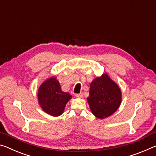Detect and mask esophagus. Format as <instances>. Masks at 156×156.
<instances>
[{
	"instance_id": "1",
	"label": "esophagus",
	"mask_w": 156,
	"mask_h": 156,
	"mask_svg": "<svg viewBox=\"0 0 156 156\" xmlns=\"http://www.w3.org/2000/svg\"><path fill=\"white\" fill-rule=\"evenodd\" d=\"M75 96L76 97V98H83V93H80L75 94Z\"/></svg>"
}]
</instances>
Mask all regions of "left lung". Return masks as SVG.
<instances>
[{"label":"left lung","instance_id":"obj_1","mask_svg":"<svg viewBox=\"0 0 156 156\" xmlns=\"http://www.w3.org/2000/svg\"><path fill=\"white\" fill-rule=\"evenodd\" d=\"M121 94L119 86L106 74L95 79L87 98L92 113L99 119L111 115L120 105Z\"/></svg>","mask_w":156,"mask_h":156}]
</instances>
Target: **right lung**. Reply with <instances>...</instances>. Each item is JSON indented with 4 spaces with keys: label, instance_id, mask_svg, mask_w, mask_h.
Masks as SVG:
<instances>
[{
    "label": "right lung",
    "instance_id": "right-lung-1",
    "mask_svg": "<svg viewBox=\"0 0 156 156\" xmlns=\"http://www.w3.org/2000/svg\"><path fill=\"white\" fill-rule=\"evenodd\" d=\"M71 98L70 93L61 90L59 83L55 77L48 79L43 83L38 91V99L42 109L55 117L63 113L66 104Z\"/></svg>",
    "mask_w": 156,
    "mask_h": 156
}]
</instances>
